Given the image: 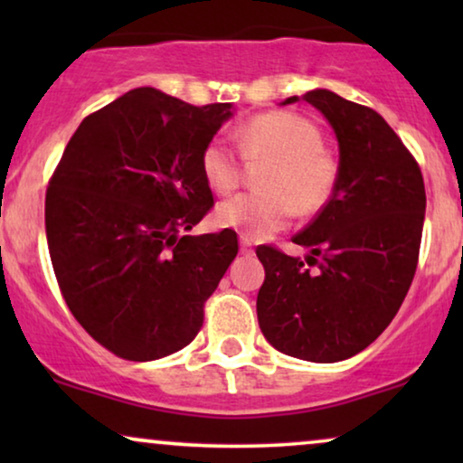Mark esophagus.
Here are the masks:
<instances>
[{"label": "esophagus", "mask_w": 463, "mask_h": 463, "mask_svg": "<svg viewBox=\"0 0 463 463\" xmlns=\"http://www.w3.org/2000/svg\"><path fill=\"white\" fill-rule=\"evenodd\" d=\"M240 250H242V255H252V240L250 238H246V236H242L240 238Z\"/></svg>", "instance_id": "obj_1"}]
</instances>
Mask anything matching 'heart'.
I'll list each match as a JSON object with an SVG mask.
<instances>
[{
    "instance_id": "1",
    "label": "heart",
    "mask_w": 463,
    "mask_h": 463,
    "mask_svg": "<svg viewBox=\"0 0 463 463\" xmlns=\"http://www.w3.org/2000/svg\"><path fill=\"white\" fill-rule=\"evenodd\" d=\"M318 124L290 111L250 118L238 132L240 151L250 164L271 162L261 176L263 192L240 194L214 213L221 227L246 238H263L288 225L293 208L312 217L331 202L339 183V160L326 149ZM242 156L214 137L202 149V175L217 194H230L244 175Z\"/></svg>"
}]
</instances>
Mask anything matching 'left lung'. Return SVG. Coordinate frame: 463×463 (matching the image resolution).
Instances as JSON below:
<instances>
[{
    "label": "left lung",
    "instance_id": "left-lung-1",
    "mask_svg": "<svg viewBox=\"0 0 463 463\" xmlns=\"http://www.w3.org/2000/svg\"><path fill=\"white\" fill-rule=\"evenodd\" d=\"M301 99L337 135L339 183L293 238L309 249L306 261L257 249L265 268L257 318L278 352L337 363L371 345L401 309L420 259L426 187L413 154L371 107L320 88Z\"/></svg>",
    "mask_w": 463,
    "mask_h": 463
}]
</instances>
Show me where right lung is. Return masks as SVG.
<instances>
[{"instance_id": "1", "label": "right lung", "mask_w": 463, "mask_h": 463, "mask_svg": "<svg viewBox=\"0 0 463 463\" xmlns=\"http://www.w3.org/2000/svg\"><path fill=\"white\" fill-rule=\"evenodd\" d=\"M230 116V103L137 88L84 118L50 176L46 238L62 299L119 358L185 347L238 255L232 230L181 236L214 204L200 157Z\"/></svg>"}]
</instances>
